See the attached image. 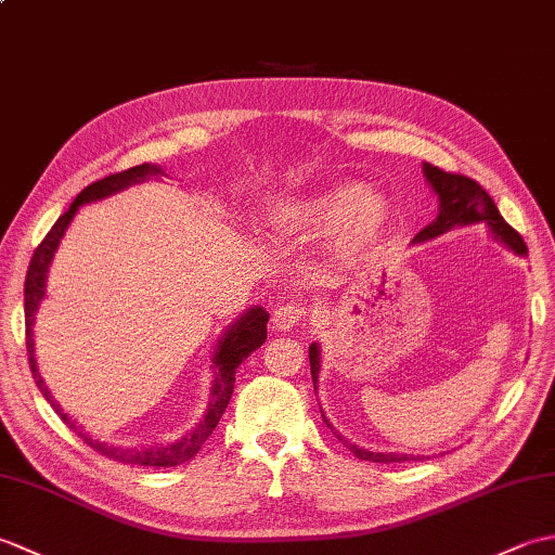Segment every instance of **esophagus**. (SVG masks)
I'll list each match as a JSON object with an SVG mask.
<instances>
[{
  "mask_svg": "<svg viewBox=\"0 0 555 555\" xmlns=\"http://www.w3.org/2000/svg\"><path fill=\"white\" fill-rule=\"evenodd\" d=\"M305 312H308V308H302L300 302H281L274 310L271 322H274V326L281 328V332H288V328H293L302 320Z\"/></svg>",
  "mask_w": 555,
  "mask_h": 555,
  "instance_id": "esophagus-1",
  "label": "esophagus"
}]
</instances>
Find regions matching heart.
Listing matches in <instances>:
<instances>
[{
    "mask_svg": "<svg viewBox=\"0 0 555 555\" xmlns=\"http://www.w3.org/2000/svg\"><path fill=\"white\" fill-rule=\"evenodd\" d=\"M388 217L386 197L352 181L324 185L302 197H281L269 211V221L284 231L308 235L338 231L340 245L350 250L379 238Z\"/></svg>",
    "mask_w": 555,
    "mask_h": 555,
    "instance_id": "obj_1",
    "label": "heart"
}]
</instances>
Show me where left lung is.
<instances>
[{"mask_svg":"<svg viewBox=\"0 0 555 555\" xmlns=\"http://www.w3.org/2000/svg\"><path fill=\"white\" fill-rule=\"evenodd\" d=\"M422 171H424V179L429 181L431 191L439 195V217H436L429 227H424L412 243L431 241V238H436V235H441L455 227H467V223L485 221L493 235V241H501L515 255L527 253L522 235L505 223L499 207L493 205L489 193L477 181L467 179V176H463V173H448L427 162H424ZM320 367H322L320 346L312 344L310 346V372H312L314 384H317V379H320ZM322 420L326 422V427H332V422H328L324 415H322ZM336 436L346 446H350V451L356 453L360 460H372V463H405V460H412V455H408V453H374V451H367V448L348 443L346 436H340V434H336Z\"/></svg>","mask_w":555,"mask_h":555,"instance_id":"8db88e82","label":"left lung"}]
</instances>
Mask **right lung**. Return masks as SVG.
<instances>
[{
  "label": "right lung",
  "instance_id": "obj_1",
  "mask_svg": "<svg viewBox=\"0 0 555 555\" xmlns=\"http://www.w3.org/2000/svg\"><path fill=\"white\" fill-rule=\"evenodd\" d=\"M159 179V176H167L162 171V167L157 164H140V167H131L121 173H112V176H104L102 181L90 183L88 188H82L78 193V197L70 203V207L64 211L62 217L56 219L54 227L50 229V233L44 235V241L35 247L33 259H30V267H28V274H26V291H23V308H26V348H28V362H30V372H33V379L38 384V388L42 391V396L47 398V403L54 408V412L59 417H62L70 429H76L78 436H82V441H86L90 448H95L98 453L107 455L119 460V463L126 465H143V467H176V465H183L188 460H193L195 453L203 448V443L209 439V434L215 431V427L219 424L223 410H227L229 400L233 396V384H235V370H238V364L250 356L253 350H257L259 346L264 344L267 338V322H269V314L262 308H250L247 310L241 320H235L231 324V328L227 334L221 336V340L217 344L215 350V358H211V367H215V384H211V391H209V405L207 412L195 424V429L188 431L185 436H181L179 441L173 443H152V446H114V443H104L100 439H92L86 431H80L76 427V422H70V417L62 410V405L56 403V400L47 391V386L42 382V376L38 372V362H35V344H33V324H35V312H38L40 302L44 298V284H47V271H50L52 264V257L56 253L59 243H62L64 233L68 229L70 219L76 217V211L80 205H88V203H98V199L109 197L114 193H121L126 191L128 185H135V183H143L147 179Z\"/></svg>",
  "mask_w": 555,
  "mask_h": 555
}]
</instances>
